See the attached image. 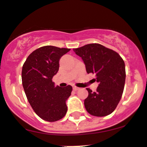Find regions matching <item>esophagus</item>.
Returning <instances> with one entry per match:
<instances>
[{
  "instance_id": "34e87169",
  "label": "esophagus",
  "mask_w": 147,
  "mask_h": 147,
  "mask_svg": "<svg viewBox=\"0 0 147 147\" xmlns=\"http://www.w3.org/2000/svg\"><path fill=\"white\" fill-rule=\"evenodd\" d=\"M72 88H73L74 91H77V90L80 89V88H78V87H77V86H72Z\"/></svg>"
}]
</instances>
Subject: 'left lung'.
I'll return each mask as SVG.
<instances>
[{"mask_svg": "<svg viewBox=\"0 0 147 147\" xmlns=\"http://www.w3.org/2000/svg\"><path fill=\"white\" fill-rule=\"evenodd\" d=\"M82 58L87 73L96 74L99 83L96 92L87 88L88 96L84 100L86 111L95 117L112 114L118 105L125 81V63L114 50L97 43L73 49Z\"/></svg>", "mask_w": 147, "mask_h": 147, "instance_id": "1", "label": "left lung"}]
</instances>
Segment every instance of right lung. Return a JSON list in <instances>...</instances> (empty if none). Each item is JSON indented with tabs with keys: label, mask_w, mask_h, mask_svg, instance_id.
<instances>
[{
	"label": "right lung",
	"mask_w": 147,
	"mask_h": 147,
	"mask_svg": "<svg viewBox=\"0 0 147 147\" xmlns=\"http://www.w3.org/2000/svg\"><path fill=\"white\" fill-rule=\"evenodd\" d=\"M70 50L42 47L28 56L22 67V85L27 99L37 115L47 121L60 120L67 112L65 102L72 87H55L52 78L59 71L61 56Z\"/></svg>",
	"instance_id": "obj_1"
}]
</instances>
